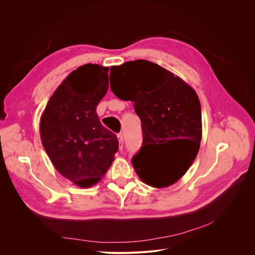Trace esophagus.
<instances>
[{"label": "esophagus", "mask_w": 255, "mask_h": 255, "mask_svg": "<svg viewBox=\"0 0 255 255\" xmlns=\"http://www.w3.org/2000/svg\"><path fill=\"white\" fill-rule=\"evenodd\" d=\"M118 138H119V142H120V149H122V148H123V142H124L122 133H119V134H118Z\"/></svg>", "instance_id": "34e87169"}]
</instances>
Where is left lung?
I'll list each match as a JSON object with an SVG mask.
<instances>
[{
    "label": "left lung",
    "instance_id": "1",
    "mask_svg": "<svg viewBox=\"0 0 255 255\" xmlns=\"http://www.w3.org/2000/svg\"><path fill=\"white\" fill-rule=\"evenodd\" d=\"M115 95L132 101L141 121L142 145L132 158L140 180L155 188L175 184L191 166L202 140V110L182 78L146 60L113 66Z\"/></svg>",
    "mask_w": 255,
    "mask_h": 255
}]
</instances>
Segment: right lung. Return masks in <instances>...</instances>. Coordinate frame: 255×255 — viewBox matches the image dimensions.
I'll return each mask as SVG.
<instances>
[{
  "instance_id": "right-lung-1",
  "label": "right lung",
  "mask_w": 255,
  "mask_h": 255,
  "mask_svg": "<svg viewBox=\"0 0 255 255\" xmlns=\"http://www.w3.org/2000/svg\"><path fill=\"white\" fill-rule=\"evenodd\" d=\"M109 67L86 64L53 92L40 119V136L61 175L87 188L98 183L119 149L115 133L100 123L96 107L109 90Z\"/></svg>"
}]
</instances>
